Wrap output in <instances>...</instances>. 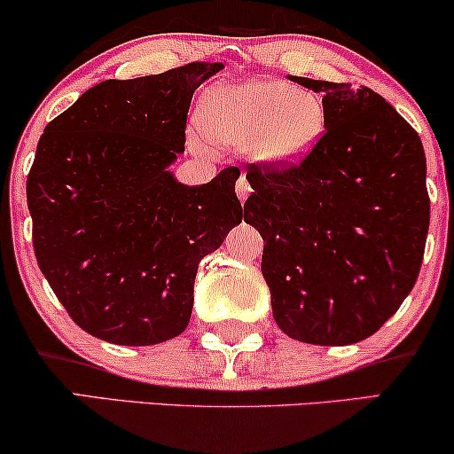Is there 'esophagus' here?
Returning <instances> with one entry per match:
<instances>
[{
    "instance_id": "obj_1",
    "label": "esophagus",
    "mask_w": 454,
    "mask_h": 454,
    "mask_svg": "<svg viewBox=\"0 0 454 454\" xmlns=\"http://www.w3.org/2000/svg\"><path fill=\"white\" fill-rule=\"evenodd\" d=\"M235 190H238V196H239L241 202H244V200L248 198L250 193H252V187H250L248 179H246V176H239V179H238V185H235Z\"/></svg>"
}]
</instances>
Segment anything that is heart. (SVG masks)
I'll return each instance as SVG.
<instances>
[{
  "mask_svg": "<svg viewBox=\"0 0 454 454\" xmlns=\"http://www.w3.org/2000/svg\"><path fill=\"white\" fill-rule=\"evenodd\" d=\"M325 108L313 93L281 81L223 85L206 98L204 129L223 145L250 148L267 167L300 164L325 133ZM192 144L204 150L192 133Z\"/></svg>",
  "mask_w": 454,
  "mask_h": 454,
  "instance_id": "1",
  "label": "heart"
}]
</instances>
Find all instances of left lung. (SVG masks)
Here are the masks:
<instances>
[{
    "label": "left lung",
    "instance_id": "obj_1",
    "mask_svg": "<svg viewBox=\"0 0 454 454\" xmlns=\"http://www.w3.org/2000/svg\"><path fill=\"white\" fill-rule=\"evenodd\" d=\"M323 96L325 133L300 164H250L244 221L262 235L279 329L298 342L356 344L396 313L429 227L421 139L369 87L292 76Z\"/></svg>",
    "mask_w": 454,
    "mask_h": 454
}]
</instances>
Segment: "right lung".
Segmentation results:
<instances>
[{
    "label": "right lung",
    "instance_id": "right-lung-1",
    "mask_svg": "<svg viewBox=\"0 0 454 454\" xmlns=\"http://www.w3.org/2000/svg\"><path fill=\"white\" fill-rule=\"evenodd\" d=\"M221 62L102 81L43 129L27 202L41 273L76 325L150 346L185 332L198 264L241 223L238 167L184 185L192 96Z\"/></svg>",
    "mask_w": 454,
    "mask_h": 454
}]
</instances>
